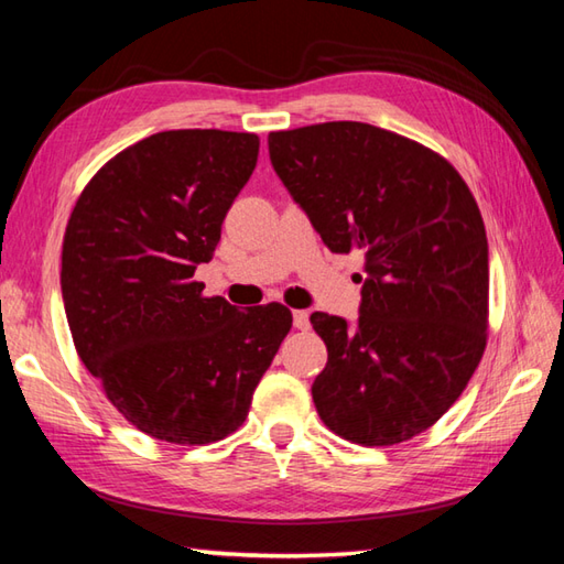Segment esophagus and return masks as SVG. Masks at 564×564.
Wrapping results in <instances>:
<instances>
[{"mask_svg":"<svg viewBox=\"0 0 564 564\" xmlns=\"http://www.w3.org/2000/svg\"><path fill=\"white\" fill-rule=\"evenodd\" d=\"M293 325L299 327V330H308V327H311L308 311H293Z\"/></svg>","mask_w":564,"mask_h":564,"instance_id":"1","label":"esophagus"}]
</instances>
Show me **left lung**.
Instances as JSON below:
<instances>
[{
    "mask_svg": "<svg viewBox=\"0 0 564 564\" xmlns=\"http://www.w3.org/2000/svg\"><path fill=\"white\" fill-rule=\"evenodd\" d=\"M275 175L333 253L362 251L357 325L313 313L327 347L323 424L362 446L426 432L464 392L488 340V241L468 184L422 142L335 120L269 135Z\"/></svg>",
    "mask_w": 564,
    "mask_h": 564,
    "instance_id": "8db88e82",
    "label": "left lung"
}]
</instances>
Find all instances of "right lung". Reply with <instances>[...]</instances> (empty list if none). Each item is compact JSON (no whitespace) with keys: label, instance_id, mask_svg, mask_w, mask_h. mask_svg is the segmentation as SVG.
Segmentation results:
<instances>
[{"label":"right lung","instance_id":"right-lung-1","mask_svg":"<svg viewBox=\"0 0 564 564\" xmlns=\"http://www.w3.org/2000/svg\"><path fill=\"white\" fill-rule=\"evenodd\" d=\"M256 160L253 132H155L90 177L66 224L61 293L76 352L160 442L237 432L293 325L281 303L239 311L194 281Z\"/></svg>","mask_w":564,"mask_h":564}]
</instances>
